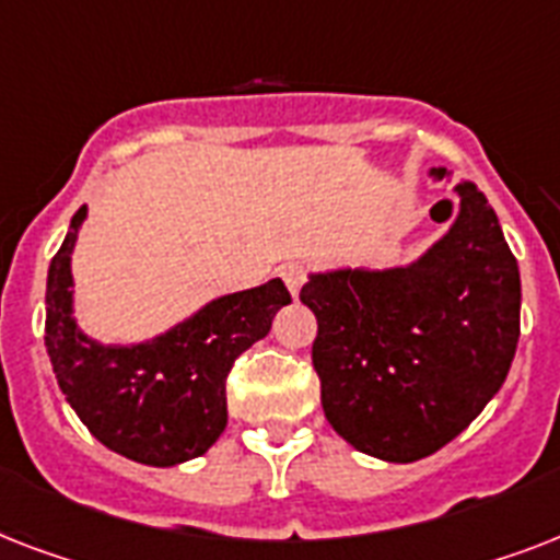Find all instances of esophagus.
<instances>
[{"label": "esophagus", "instance_id": "34e87169", "mask_svg": "<svg viewBox=\"0 0 560 560\" xmlns=\"http://www.w3.org/2000/svg\"><path fill=\"white\" fill-rule=\"evenodd\" d=\"M279 272H281V279H284V284H288L290 293L296 296L299 290H302V284H305V276H307L305 267H302L299 261H288Z\"/></svg>", "mask_w": 560, "mask_h": 560}]
</instances>
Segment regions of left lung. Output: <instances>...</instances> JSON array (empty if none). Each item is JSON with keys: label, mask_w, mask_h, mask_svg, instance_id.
Instances as JSON below:
<instances>
[{"label": "left lung", "mask_w": 560, "mask_h": 560, "mask_svg": "<svg viewBox=\"0 0 560 560\" xmlns=\"http://www.w3.org/2000/svg\"><path fill=\"white\" fill-rule=\"evenodd\" d=\"M453 191L451 229L416 261L311 272L299 293L319 325L325 418L374 459L453 442L500 392L521 340V270L500 220L474 183Z\"/></svg>", "instance_id": "obj_1"}]
</instances>
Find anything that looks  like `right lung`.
<instances>
[{"instance_id":"right-lung-1","label":"right lung","mask_w":560,"mask_h":560,"mask_svg":"<svg viewBox=\"0 0 560 560\" xmlns=\"http://www.w3.org/2000/svg\"><path fill=\"white\" fill-rule=\"evenodd\" d=\"M86 220L74 211L48 267L46 349L51 369L90 433L127 459L171 468L197 459L226 430V374L237 354L270 334L290 305L281 279L206 302L142 342H98L74 319L72 253Z\"/></svg>"}]
</instances>
